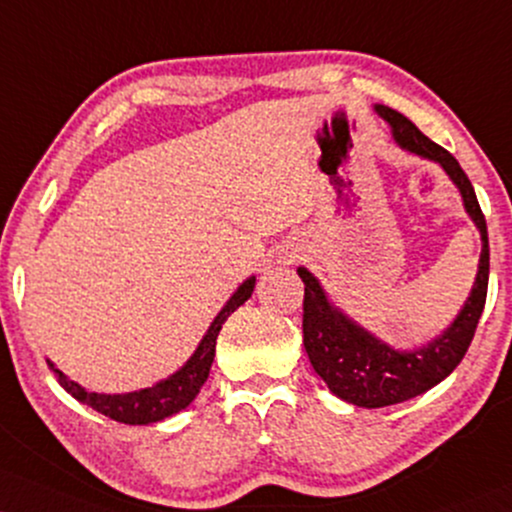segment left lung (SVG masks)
<instances>
[{
    "instance_id": "obj_1",
    "label": "left lung",
    "mask_w": 512,
    "mask_h": 512,
    "mask_svg": "<svg viewBox=\"0 0 512 512\" xmlns=\"http://www.w3.org/2000/svg\"><path fill=\"white\" fill-rule=\"evenodd\" d=\"M377 114L391 126L393 140L403 150L432 159L443 166L451 181L463 195L465 212L470 214L474 226L482 236V255H479L477 279L465 300L463 310L453 319V324L429 341L427 346L415 350H396L369 334L360 324L343 315L326 298L319 281L298 267V276L305 283L303 300V343L312 367L329 391L357 408H386V405L403 403L439 384L460 365L467 348H470L479 317L486 303V286H489V236H486V219L479 207L477 195L470 178L460 169L458 159L443 150L434 140H429L420 128L396 109L377 104Z\"/></svg>"
}]
</instances>
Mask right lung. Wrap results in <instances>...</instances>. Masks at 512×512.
Segmentation results:
<instances>
[{
  "instance_id": "1",
  "label": "right lung",
  "mask_w": 512,
  "mask_h": 512,
  "mask_svg": "<svg viewBox=\"0 0 512 512\" xmlns=\"http://www.w3.org/2000/svg\"><path fill=\"white\" fill-rule=\"evenodd\" d=\"M252 291H255V276H250L248 281L240 283L238 291L229 298V303L221 307V312L214 317V322L209 324L207 334L202 336L200 346L195 348V353L190 355L186 365L178 369L176 374H171L169 379L157 381L150 389H140L133 393H114V396L112 393H92L66 377L59 367H54V362L47 360V365L54 372L59 384L64 386L66 393H71V396L80 400V403L90 405L92 410L107 415L109 420L123 424L162 422L166 417L186 410L195 400L197 393H200L202 384H205L209 377V367H212L214 362V350H217V336L221 331V324H224L226 319L250 298Z\"/></svg>"
}]
</instances>
